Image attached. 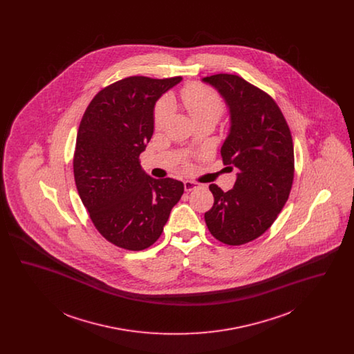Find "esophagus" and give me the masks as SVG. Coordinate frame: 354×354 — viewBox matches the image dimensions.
<instances>
[{
	"mask_svg": "<svg viewBox=\"0 0 354 354\" xmlns=\"http://www.w3.org/2000/svg\"><path fill=\"white\" fill-rule=\"evenodd\" d=\"M201 183H198V182H192V180H185V189L188 192V191H192V189H195V188H199L201 187Z\"/></svg>",
	"mask_w": 354,
	"mask_h": 354,
	"instance_id": "1",
	"label": "esophagus"
}]
</instances>
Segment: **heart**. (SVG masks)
Listing matches in <instances>:
<instances>
[{
	"label": "heart",
	"mask_w": 354,
	"mask_h": 354,
	"mask_svg": "<svg viewBox=\"0 0 354 354\" xmlns=\"http://www.w3.org/2000/svg\"><path fill=\"white\" fill-rule=\"evenodd\" d=\"M180 97L188 114L194 122L209 120L216 123L224 111V101L219 94L205 84L192 82L185 84L180 91ZM172 104L167 97L160 98L155 103L152 111V122L155 129H162L169 118Z\"/></svg>",
	"instance_id": "1"
}]
</instances>
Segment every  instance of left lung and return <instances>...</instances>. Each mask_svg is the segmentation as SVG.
<instances>
[{
	"mask_svg": "<svg viewBox=\"0 0 354 354\" xmlns=\"http://www.w3.org/2000/svg\"><path fill=\"white\" fill-rule=\"evenodd\" d=\"M203 81L215 86L230 107L231 131L221 156L224 165L239 171L232 189L209 185L214 205L204 219L215 239L241 245L263 235L286 205L295 176L293 140L268 93L235 74Z\"/></svg>",
	"mask_w": 354,
	"mask_h": 354,
	"instance_id": "8db88e82",
	"label": "left lung"
}]
</instances>
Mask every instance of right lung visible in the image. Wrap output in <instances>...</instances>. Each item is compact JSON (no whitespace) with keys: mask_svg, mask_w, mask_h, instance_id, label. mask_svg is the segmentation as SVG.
I'll list each match as a JSON object with an SVG mask.
<instances>
[{"mask_svg":"<svg viewBox=\"0 0 354 354\" xmlns=\"http://www.w3.org/2000/svg\"><path fill=\"white\" fill-rule=\"evenodd\" d=\"M182 77H127L103 87L80 123L74 179L90 219L107 241L129 251L152 245L185 192L179 180L146 175L139 155L153 133L156 100Z\"/></svg>","mask_w":354,"mask_h":354,"instance_id":"1","label":"right lung"}]
</instances>
